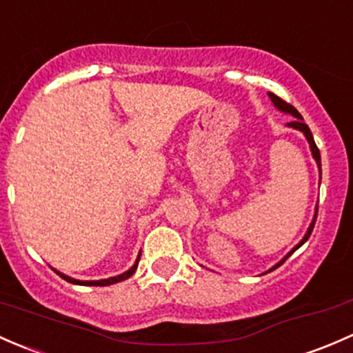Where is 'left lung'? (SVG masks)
<instances>
[{
	"instance_id": "8db88e82",
	"label": "left lung",
	"mask_w": 353,
	"mask_h": 353,
	"mask_svg": "<svg viewBox=\"0 0 353 353\" xmlns=\"http://www.w3.org/2000/svg\"><path fill=\"white\" fill-rule=\"evenodd\" d=\"M268 95H270V98H272V101H274V105L275 107L279 108V110H282V112H285V114H290V115H294V117H296V121H292V122H289V127H294V129H297V130H301V132H304V136H306V139L310 141V146H311V151H312V156H314V159H316V163H318V166H319V173H321V156H319V150H318V146H316V143H314V139H312V134H311V130H310V127L306 125V123L303 122V115L299 114V112L296 110V108L292 107V105L290 103H287L285 100H282L281 97H277V95H274V93H268ZM316 217H318V207H316V214H314V219H312V223H311V226H310V230H307V232H306V236H304L303 238V241L299 243V245L296 246V248L292 250V252L289 253V255H287L284 260L282 261H279L277 265H275L274 268H272V270H275V268L277 267H281L282 263H284V261L287 260V258H289L290 255H292L294 252H296L297 248H299V246H303L304 243L307 241V238H310L311 236V232H312V228H314V223H316Z\"/></svg>"
}]
</instances>
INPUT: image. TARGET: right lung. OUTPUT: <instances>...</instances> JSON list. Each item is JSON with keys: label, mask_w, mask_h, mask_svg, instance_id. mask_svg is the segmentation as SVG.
<instances>
[{"label": "right lung", "mask_w": 353, "mask_h": 353, "mask_svg": "<svg viewBox=\"0 0 353 353\" xmlns=\"http://www.w3.org/2000/svg\"><path fill=\"white\" fill-rule=\"evenodd\" d=\"M139 258H141V255L137 256L136 263H134L132 267L129 268V270H127V272H123L122 275H117V277L105 279V281H76V279H71V277H68V275L61 274V272H57V270H56V272H57V274L61 275V277L64 279V281L71 282V284H78V285H110V284H117V282H122V281H125V279H129L130 275H132L134 272H136V268H137V263H139Z\"/></svg>", "instance_id": "obj_1"}]
</instances>
